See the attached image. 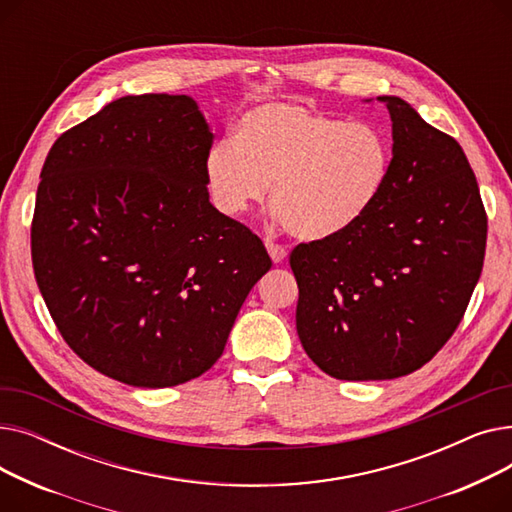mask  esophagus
<instances>
[{"mask_svg": "<svg viewBox=\"0 0 512 512\" xmlns=\"http://www.w3.org/2000/svg\"><path fill=\"white\" fill-rule=\"evenodd\" d=\"M265 249H267V253H270L274 263H282L288 257V251L282 245H276V242H272V240L265 242Z\"/></svg>", "mask_w": 512, "mask_h": 512, "instance_id": "1", "label": "esophagus"}]
</instances>
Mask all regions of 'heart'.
I'll return each instance as SVG.
<instances>
[{"instance_id": "b5f03b06", "label": "heart", "mask_w": 512, "mask_h": 512, "mask_svg": "<svg viewBox=\"0 0 512 512\" xmlns=\"http://www.w3.org/2000/svg\"><path fill=\"white\" fill-rule=\"evenodd\" d=\"M392 168L386 132L303 103L253 107L232 143L205 161L213 203L240 215L261 203L270 184L274 218L299 240H332L355 228L378 203Z\"/></svg>"}]
</instances>
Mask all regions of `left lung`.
I'll return each mask as SVG.
<instances>
[{
	"label": "left lung",
	"instance_id": "8db88e82",
	"mask_svg": "<svg viewBox=\"0 0 512 512\" xmlns=\"http://www.w3.org/2000/svg\"><path fill=\"white\" fill-rule=\"evenodd\" d=\"M388 184L346 234L290 253L297 332L336 380H394L432 361L459 328L486 255L488 215L467 155L400 97Z\"/></svg>",
	"mask_w": 512,
	"mask_h": 512
}]
</instances>
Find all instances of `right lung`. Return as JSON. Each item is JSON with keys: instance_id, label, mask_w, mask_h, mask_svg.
<instances>
[{"instance_id": "add662e5", "label": "right lung", "mask_w": 512, "mask_h": 512, "mask_svg": "<svg viewBox=\"0 0 512 512\" xmlns=\"http://www.w3.org/2000/svg\"><path fill=\"white\" fill-rule=\"evenodd\" d=\"M211 145L195 99L149 93L107 103L49 149L35 278L68 346L107 378H199L272 267L259 236L209 203Z\"/></svg>"}]
</instances>
